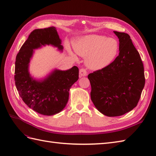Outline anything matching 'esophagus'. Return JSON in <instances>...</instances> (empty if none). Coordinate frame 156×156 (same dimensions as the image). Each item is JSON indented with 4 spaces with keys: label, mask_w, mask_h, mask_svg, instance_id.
<instances>
[{
    "label": "esophagus",
    "mask_w": 156,
    "mask_h": 156,
    "mask_svg": "<svg viewBox=\"0 0 156 156\" xmlns=\"http://www.w3.org/2000/svg\"><path fill=\"white\" fill-rule=\"evenodd\" d=\"M79 75H80V77L87 76V72L84 68H82L80 69V72H79Z\"/></svg>",
    "instance_id": "34e87169"
}]
</instances>
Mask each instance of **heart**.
<instances>
[{"label": "heart", "mask_w": 156, "mask_h": 156, "mask_svg": "<svg viewBox=\"0 0 156 156\" xmlns=\"http://www.w3.org/2000/svg\"><path fill=\"white\" fill-rule=\"evenodd\" d=\"M74 46L78 55L87 58V67L94 70L102 69L110 64L117 56L119 48L116 39L95 34L78 39Z\"/></svg>", "instance_id": "obj_1"}]
</instances>
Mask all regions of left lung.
Masks as SVG:
<instances>
[{"mask_svg":"<svg viewBox=\"0 0 156 156\" xmlns=\"http://www.w3.org/2000/svg\"><path fill=\"white\" fill-rule=\"evenodd\" d=\"M119 41V54L107 67L89 74L90 97L99 112L117 117L136 107L145 86L144 68L130 36L113 31Z\"/></svg>","mask_w":156,"mask_h":156,"instance_id":"obj_1","label":"left lung"}]
</instances>
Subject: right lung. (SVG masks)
Instances as JSON below:
<instances>
[{
	"mask_svg": "<svg viewBox=\"0 0 156 156\" xmlns=\"http://www.w3.org/2000/svg\"><path fill=\"white\" fill-rule=\"evenodd\" d=\"M61 44L55 27L35 29L16 57L15 81L20 97L29 108L44 115H54L65 108L69 89L78 80L79 70L76 66L67 70L54 69L45 78L37 80L29 73V63L34 49L51 45L62 51Z\"/></svg>",
	"mask_w": 156,
	"mask_h": 156,
	"instance_id": "add662e5",
	"label": "right lung"
}]
</instances>
